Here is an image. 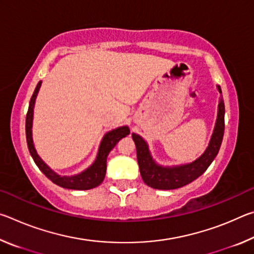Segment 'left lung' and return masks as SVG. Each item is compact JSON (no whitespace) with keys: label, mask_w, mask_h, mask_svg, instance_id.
Returning <instances> with one entry per match:
<instances>
[{"label":"left lung","mask_w":254,"mask_h":254,"mask_svg":"<svg viewBox=\"0 0 254 254\" xmlns=\"http://www.w3.org/2000/svg\"><path fill=\"white\" fill-rule=\"evenodd\" d=\"M217 88L218 92L222 94L220 86H217ZM224 113V102L221 97L220 104H218L216 126H215L208 148L206 149L203 156L197 159L196 161L189 163V165L174 167V168H163V167L156 165L150 156L145 141L140 135L133 133L132 137L136 148L137 163H139L140 174L143 182L154 189H176L190 184L201 174H204L210 163L213 162L214 158L216 157L222 144L225 127Z\"/></svg>","instance_id":"obj_1"}]
</instances>
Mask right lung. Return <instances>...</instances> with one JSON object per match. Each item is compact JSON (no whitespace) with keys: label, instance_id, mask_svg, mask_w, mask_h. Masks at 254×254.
<instances>
[{"label":"right lung","instance_id":"1","mask_svg":"<svg viewBox=\"0 0 254 254\" xmlns=\"http://www.w3.org/2000/svg\"><path fill=\"white\" fill-rule=\"evenodd\" d=\"M41 86V81H39L37 85L36 89L30 100L27 118H25V135H27V143L30 154L33 159V161L36 162L44 175L47 178L50 179L54 184L58 185L60 187L68 188V189H77V190H87V189H92L97 187L100 185L103 179L105 177L106 173V158L107 154L110 153L112 149L115 147V144L119 142V140H121L127 134H130V130L127 127H121L115 128V130L106 133L105 136L103 137L102 143L100 145V150H98V154L95 162L89 167L87 170H85L84 173H81L77 176H72V177H60L57 174H55L46 163L41 160L40 157L37 154L36 149L33 147L32 142V117H33V105L34 101H36L37 94L39 92V88Z\"/></svg>","mask_w":254,"mask_h":254}]
</instances>
